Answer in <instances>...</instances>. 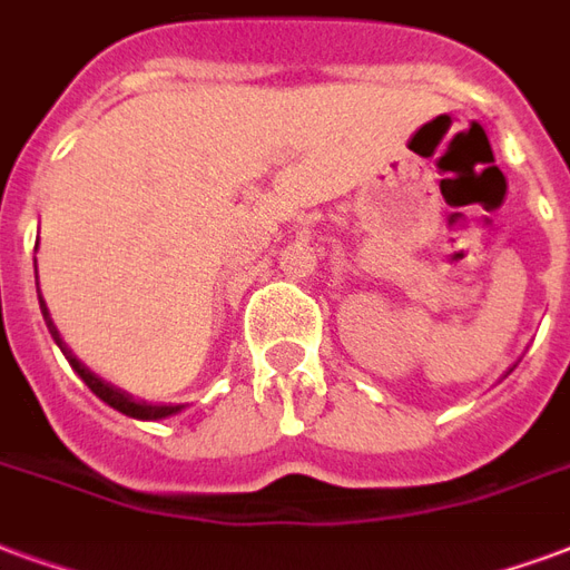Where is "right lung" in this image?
<instances>
[{
    "label": "right lung",
    "mask_w": 570,
    "mask_h": 570,
    "mask_svg": "<svg viewBox=\"0 0 570 570\" xmlns=\"http://www.w3.org/2000/svg\"><path fill=\"white\" fill-rule=\"evenodd\" d=\"M41 315H45L47 331H50V336L57 340V345H59V348H62V354H66V361L71 363V370H75L77 375H80V379L87 382L89 391L96 393L98 400H105L107 405H110V409H117V412L128 414V417H138V421H158V417H168V414H177L179 409H183V405H153V402L135 400L131 393L119 391V387H114V384L101 382L96 372H89L87 366L77 361L71 351H68V345H66V342H62L59 331H57V327H53V321H50V312H47L45 301H41Z\"/></svg>",
    "instance_id": "right-lung-1"
}]
</instances>
